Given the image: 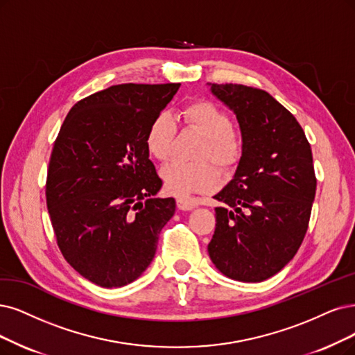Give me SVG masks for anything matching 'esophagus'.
Here are the masks:
<instances>
[{
    "instance_id": "1",
    "label": "esophagus",
    "mask_w": 355,
    "mask_h": 355,
    "mask_svg": "<svg viewBox=\"0 0 355 355\" xmlns=\"http://www.w3.org/2000/svg\"><path fill=\"white\" fill-rule=\"evenodd\" d=\"M196 206H198V203L191 199H187V198L177 199V207L180 209V211H191V209H194Z\"/></svg>"
}]
</instances>
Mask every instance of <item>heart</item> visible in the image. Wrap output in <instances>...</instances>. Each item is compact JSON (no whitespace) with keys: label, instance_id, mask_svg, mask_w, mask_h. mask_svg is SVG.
<instances>
[{"label":"heart","instance_id":"b5f03b06","mask_svg":"<svg viewBox=\"0 0 355 355\" xmlns=\"http://www.w3.org/2000/svg\"><path fill=\"white\" fill-rule=\"evenodd\" d=\"M181 120L203 137L198 152L199 159H211L222 171H231L240 162L243 143L232 130V118L224 108L206 99L194 101L181 110ZM175 133L177 125L168 112H159L152 118L144 143L155 159H168ZM161 178L165 189L180 198L211 191L219 184V173L206 161H173L161 169Z\"/></svg>","mask_w":355,"mask_h":355}]
</instances>
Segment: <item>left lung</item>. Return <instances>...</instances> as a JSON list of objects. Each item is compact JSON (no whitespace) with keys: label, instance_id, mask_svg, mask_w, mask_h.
Masks as SVG:
<instances>
[{"label":"left lung","instance_id":"obj_1","mask_svg":"<svg viewBox=\"0 0 355 355\" xmlns=\"http://www.w3.org/2000/svg\"><path fill=\"white\" fill-rule=\"evenodd\" d=\"M207 85L237 115L243 136L234 178L215 196L225 207H215L207 252L225 277L261 282L278 273L304 240L316 194L311 148L295 116L268 92Z\"/></svg>","mask_w":355,"mask_h":355}]
</instances>
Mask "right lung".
Listing matches in <instances>:
<instances>
[{
	"instance_id": "obj_1",
	"label": "right lung",
	"mask_w": 355,
	"mask_h": 355,
	"mask_svg": "<svg viewBox=\"0 0 355 355\" xmlns=\"http://www.w3.org/2000/svg\"><path fill=\"white\" fill-rule=\"evenodd\" d=\"M178 87L111 86L78 101L60 128L45 189L51 224L64 259L99 286L136 281L175 212L173 198H155L162 180L144 136Z\"/></svg>"
}]
</instances>
